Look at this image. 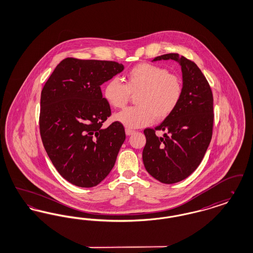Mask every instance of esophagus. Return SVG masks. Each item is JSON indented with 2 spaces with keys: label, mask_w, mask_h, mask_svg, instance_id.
I'll use <instances>...</instances> for the list:
<instances>
[{
  "label": "esophagus",
  "mask_w": 253,
  "mask_h": 253,
  "mask_svg": "<svg viewBox=\"0 0 253 253\" xmlns=\"http://www.w3.org/2000/svg\"><path fill=\"white\" fill-rule=\"evenodd\" d=\"M134 132H135V131H133L132 129H128V128L125 129V132H126L127 135H131L132 133H134Z\"/></svg>",
  "instance_id": "obj_1"
}]
</instances>
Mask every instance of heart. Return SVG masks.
Here are the masks:
<instances>
[{
  "mask_svg": "<svg viewBox=\"0 0 253 253\" xmlns=\"http://www.w3.org/2000/svg\"><path fill=\"white\" fill-rule=\"evenodd\" d=\"M180 78L165 67L141 63L125 75V84L111 79L103 87V97L114 108H122L131 94H137V106L128 107L115 115V120L126 128H140L157 120L168 118L177 108L182 97Z\"/></svg>",
  "mask_w": 253,
  "mask_h": 253,
  "instance_id": "b5f03b06",
  "label": "heart"
}]
</instances>
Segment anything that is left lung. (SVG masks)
I'll return each mask as SVG.
<instances>
[{"label": "left lung", "mask_w": 253, "mask_h": 253, "mask_svg": "<svg viewBox=\"0 0 253 253\" xmlns=\"http://www.w3.org/2000/svg\"><path fill=\"white\" fill-rule=\"evenodd\" d=\"M172 60L182 71V97L177 108L154 129H145L142 159L157 180L173 184L187 178L201 163L212 135L213 97L198 66L179 54H165L152 61ZM165 131L158 138L155 130Z\"/></svg>", "instance_id": "obj_1"}]
</instances>
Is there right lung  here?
I'll use <instances>...</instances> for the list:
<instances>
[{"mask_svg":"<svg viewBox=\"0 0 253 253\" xmlns=\"http://www.w3.org/2000/svg\"><path fill=\"white\" fill-rule=\"evenodd\" d=\"M123 70L116 61L67 58L42 88V140L55 168L73 185L95 187L116 163L126 135L118 121L102 128L111 109L100 85Z\"/></svg>","mask_w":253,"mask_h":253,"instance_id":"obj_1","label":"right lung"}]
</instances>
